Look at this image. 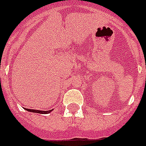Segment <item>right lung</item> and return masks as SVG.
<instances>
[{"label":"right lung","instance_id":"right-lung-1","mask_svg":"<svg viewBox=\"0 0 146 146\" xmlns=\"http://www.w3.org/2000/svg\"><path fill=\"white\" fill-rule=\"evenodd\" d=\"M26 110L28 111H31V112H36V113H40V114H48L50 113L52 110H48V111H40V110H34V109H28L26 108Z\"/></svg>","mask_w":146,"mask_h":146}]
</instances>
